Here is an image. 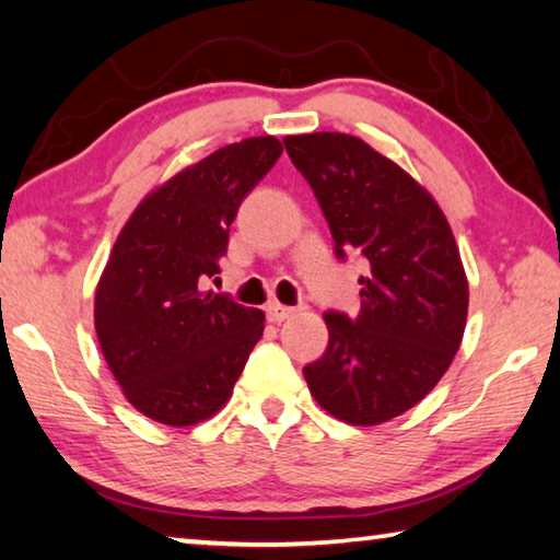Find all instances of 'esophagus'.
<instances>
[{
	"label": "esophagus",
	"mask_w": 560,
	"mask_h": 560,
	"mask_svg": "<svg viewBox=\"0 0 560 560\" xmlns=\"http://www.w3.org/2000/svg\"><path fill=\"white\" fill-rule=\"evenodd\" d=\"M293 314H296V308L283 306V303H279V301H271L269 306H267V316H269L271 324H281V320L291 318Z\"/></svg>",
	"instance_id": "obj_1"
}]
</instances>
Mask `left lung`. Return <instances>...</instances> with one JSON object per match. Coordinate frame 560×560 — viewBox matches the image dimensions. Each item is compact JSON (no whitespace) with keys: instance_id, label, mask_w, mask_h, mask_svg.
<instances>
[{"instance_id":"left-lung-1","label":"left lung","mask_w":560,"mask_h":560,"mask_svg":"<svg viewBox=\"0 0 560 560\" xmlns=\"http://www.w3.org/2000/svg\"><path fill=\"white\" fill-rule=\"evenodd\" d=\"M324 210L336 254L358 252L360 314L328 311V348L303 368L336 420L371 428L415 407L447 373L467 326L469 283L434 197L348 132L283 138Z\"/></svg>"}]
</instances>
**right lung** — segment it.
Instances as JSON below:
<instances>
[{"instance_id": "obj_1", "label": "right lung", "mask_w": 560, "mask_h": 560, "mask_svg": "<svg viewBox=\"0 0 560 560\" xmlns=\"http://www.w3.org/2000/svg\"><path fill=\"white\" fill-rule=\"evenodd\" d=\"M281 150L273 136L214 150L148 192L113 244L93 324L122 395L150 420H210L264 334V311L202 291V279L220 271L236 210Z\"/></svg>"}]
</instances>
